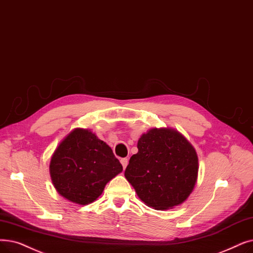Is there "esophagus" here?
Listing matches in <instances>:
<instances>
[{
    "label": "esophagus",
    "instance_id": "34e87169",
    "mask_svg": "<svg viewBox=\"0 0 253 253\" xmlns=\"http://www.w3.org/2000/svg\"><path fill=\"white\" fill-rule=\"evenodd\" d=\"M121 163H122L123 169H125L126 167H127V164H128V159L127 158H122V159H121Z\"/></svg>",
    "mask_w": 253,
    "mask_h": 253
}]
</instances>
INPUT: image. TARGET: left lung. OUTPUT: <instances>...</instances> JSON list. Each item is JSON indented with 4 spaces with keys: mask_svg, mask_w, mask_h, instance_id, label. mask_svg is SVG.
<instances>
[{
    "mask_svg": "<svg viewBox=\"0 0 253 253\" xmlns=\"http://www.w3.org/2000/svg\"><path fill=\"white\" fill-rule=\"evenodd\" d=\"M137 149L125 178L139 199L155 210L187 200L199 172V158L190 142L174 129L153 128L139 137Z\"/></svg>",
    "mask_w": 253,
    "mask_h": 253,
    "instance_id": "1",
    "label": "left lung"
}]
</instances>
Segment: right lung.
I'll list each match as a JSON object with an SVG mask.
<instances>
[{
	"label": "right lung",
	"mask_w": 253,
	"mask_h": 253,
	"mask_svg": "<svg viewBox=\"0 0 253 253\" xmlns=\"http://www.w3.org/2000/svg\"><path fill=\"white\" fill-rule=\"evenodd\" d=\"M123 170L113 150L89 129L75 128L53 152L49 173L56 190L66 200L87 205Z\"/></svg>",
	"instance_id": "1"
}]
</instances>
